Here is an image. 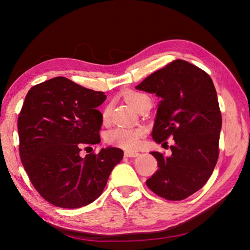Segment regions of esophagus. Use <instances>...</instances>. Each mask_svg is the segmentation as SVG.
Listing matches in <instances>:
<instances>
[{"label": "esophagus", "mask_w": 250, "mask_h": 250, "mask_svg": "<svg viewBox=\"0 0 250 250\" xmlns=\"http://www.w3.org/2000/svg\"><path fill=\"white\" fill-rule=\"evenodd\" d=\"M124 155L126 157H137L139 155V153L137 152V151H125Z\"/></svg>", "instance_id": "34e87169"}]
</instances>
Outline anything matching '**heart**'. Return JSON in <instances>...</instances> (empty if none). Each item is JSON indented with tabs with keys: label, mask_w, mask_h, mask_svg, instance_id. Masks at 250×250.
<instances>
[{
	"label": "heart",
	"mask_w": 250,
	"mask_h": 250,
	"mask_svg": "<svg viewBox=\"0 0 250 250\" xmlns=\"http://www.w3.org/2000/svg\"><path fill=\"white\" fill-rule=\"evenodd\" d=\"M127 102H129L132 106L138 109L141 103L149 99V97L145 94L141 93H129L125 96ZM110 116V106L107 105L102 111V121L106 123ZM144 137V130L141 128H122L116 127L108 130L105 134V141L111 146L120 147L127 150L137 149L142 142Z\"/></svg>",
	"instance_id": "b5f03b06"
}]
</instances>
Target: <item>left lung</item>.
<instances>
[{
    "instance_id": "8db88e82",
    "label": "left lung",
    "mask_w": 250,
    "mask_h": 250,
    "mask_svg": "<svg viewBox=\"0 0 250 250\" xmlns=\"http://www.w3.org/2000/svg\"><path fill=\"white\" fill-rule=\"evenodd\" d=\"M135 88L161 98L152 139L175 142L169 157L151 152L158 169L146 185L162 198L184 200L207 184L219 157L222 117L213 80L198 66L176 59Z\"/></svg>"
}]
</instances>
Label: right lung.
Here are the masks:
<instances>
[{
  "mask_svg": "<svg viewBox=\"0 0 250 250\" xmlns=\"http://www.w3.org/2000/svg\"><path fill=\"white\" fill-rule=\"evenodd\" d=\"M65 77L30 88L18 118L20 156L31 184L55 207L78 208L102 194L123 150L102 148L80 155L82 147L100 143L106 96Z\"/></svg>",
  "mask_w": 250,
  "mask_h": 250,
  "instance_id": "add662e5",
  "label": "right lung"
}]
</instances>
